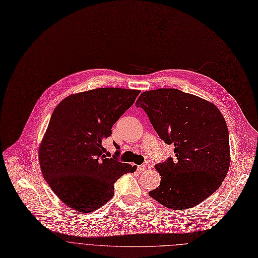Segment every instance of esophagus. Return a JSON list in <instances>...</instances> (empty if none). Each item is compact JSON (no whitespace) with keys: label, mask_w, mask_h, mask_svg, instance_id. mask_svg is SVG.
<instances>
[{"label":"esophagus","mask_w":258,"mask_h":258,"mask_svg":"<svg viewBox=\"0 0 258 258\" xmlns=\"http://www.w3.org/2000/svg\"><path fill=\"white\" fill-rule=\"evenodd\" d=\"M138 170L140 171V172H145L146 166L145 165H140V166H138Z\"/></svg>","instance_id":"esophagus-1"}]
</instances>
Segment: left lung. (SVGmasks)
Segmentation results:
<instances>
[{"label":"left lung","instance_id":"8db88e82","mask_svg":"<svg viewBox=\"0 0 258 258\" xmlns=\"http://www.w3.org/2000/svg\"><path fill=\"white\" fill-rule=\"evenodd\" d=\"M136 105L147 112L161 140L174 145L176 157L155 165L161 181L149 196L171 210L198 206L220 187L229 170L223 114L211 101L173 88L145 91Z\"/></svg>","mask_w":258,"mask_h":258}]
</instances>
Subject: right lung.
<instances>
[{"mask_svg": "<svg viewBox=\"0 0 258 258\" xmlns=\"http://www.w3.org/2000/svg\"><path fill=\"white\" fill-rule=\"evenodd\" d=\"M140 92L97 88L66 97L53 110L39 145V165L51 190L72 210L87 214L101 208L112 199L115 181L137 170L106 158L102 142Z\"/></svg>", "mask_w": 258, "mask_h": 258, "instance_id": "1", "label": "right lung"}]
</instances>
